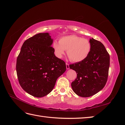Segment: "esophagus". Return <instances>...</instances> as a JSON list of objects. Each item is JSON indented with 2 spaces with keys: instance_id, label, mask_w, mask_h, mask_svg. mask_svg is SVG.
I'll list each match as a JSON object with an SVG mask.
<instances>
[{
  "instance_id": "obj_1",
  "label": "esophagus",
  "mask_w": 125,
  "mask_h": 125,
  "mask_svg": "<svg viewBox=\"0 0 125 125\" xmlns=\"http://www.w3.org/2000/svg\"><path fill=\"white\" fill-rule=\"evenodd\" d=\"M66 68L68 70V69H70V65L68 63H66Z\"/></svg>"
}]
</instances>
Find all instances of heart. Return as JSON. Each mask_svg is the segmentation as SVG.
<instances>
[{
  "instance_id": "1",
  "label": "heart",
  "mask_w": 125,
  "mask_h": 125,
  "mask_svg": "<svg viewBox=\"0 0 125 125\" xmlns=\"http://www.w3.org/2000/svg\"><path fill=\"white\" fill-rule=\"evenodd\" d=\"M52 46L57 57L62 58L65 50H67V54L70 59L75 62L85 59L89 55L91 49L89 41L74 35L62 37L59 42L54 41Z\"/></svg>"
}]
</instances>
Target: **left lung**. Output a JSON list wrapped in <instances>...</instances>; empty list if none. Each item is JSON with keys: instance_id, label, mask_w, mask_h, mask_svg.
Masks as SVG:
<instances>
[{"instance_id": "obj_1", "label": "left lung", "mask_w": 125, "mask_h": 125, "mask_svg": "<svg viewBox=\"0 0 125 125\" xmlns=\"http://www.w3.org/2000/svg\"><path fill=\"white\" fill-rule=\"evenodd\" d=\"M91 49L89 55L82 62L70 65L77 73L72 82L76 95L83 97L93 96L106 84L110 67V55L101 42L90 38Z\"/></svg>"}]
</instances>
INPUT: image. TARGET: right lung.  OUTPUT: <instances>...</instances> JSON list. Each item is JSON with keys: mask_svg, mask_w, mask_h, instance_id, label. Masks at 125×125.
<instances>
[{"mask_svg": "<svg viewBox=\"0 0 125 125\" xmlns=\"http://www.w3.org/2000/svg\"><path fill=\"white\" fill-rule=\"evenodd\" d=\"M49 33H39L27 40L16 60V73L21 87L36 97L53 90L57 79L66 70L64 61L55 56Z\"/></svg>", "mask_w": 125, "mask_h": 125, "instance_id": "1", "label": "right lung"}]
</instances>
